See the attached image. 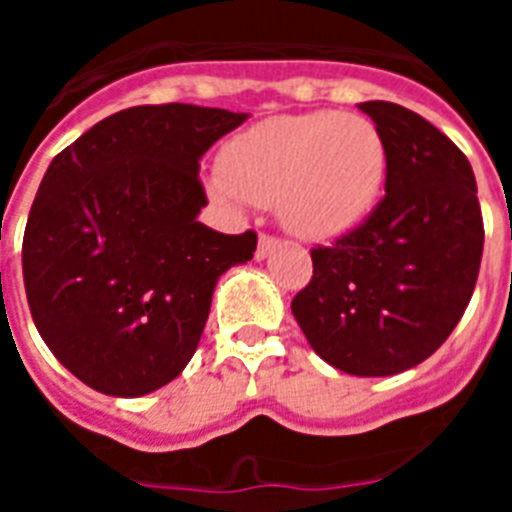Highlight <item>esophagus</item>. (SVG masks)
Wrapping results in <instances>:
<instances>
[{
	"label": "esophagus",
	"mask_w": 512,
	"mask_h": 512,
	"mask_svg": "<svg viewBox=\"0 0 512 512\" xmlns=\"http://www.w3.org/2000/svg\"><path fill=\"white\" fill-rule=\"evenodd\" d=\"M279 238H274V235H261L259 238V248H256V259H266V256H269V253H274L279 248Z\"/></svg>",
	"instance_id": "1"
}]
</instances>
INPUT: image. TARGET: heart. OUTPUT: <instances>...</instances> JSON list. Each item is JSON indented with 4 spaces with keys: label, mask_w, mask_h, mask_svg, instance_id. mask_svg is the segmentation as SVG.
Returning <instances> with one entry per match:
<instances>
[{
    "label": "heart",
    "mask_w": 512,
    "mask_h": 512,
    "mask_svg": "<svg viewBox=\"0 0 512 512\" xmlns=\"http://www.w3.org/2000/svg\"><path fill=\"white\" fill-rule=\"evenodd\" d=\"M387 166V143L366 117H271L223 148L212 194L230 205H277L289 233L328 241L364 223L382 194Z\"/></svg>",
    "instance_id": "obj_1"
}]
</instances>
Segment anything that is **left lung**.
<instances>
[{
	"mask_svg": "<svg viewBox=\"0 0 512 512\" xmlns=\"http://www.w3.org/2000/svg\"><path fill=\"white\" fill-rule=\"evenodd\" d=\"M390 153L384 197L359 228L312 248L292 312L312 351L354 377L436 354L477 284L485 225L467 156L418 112L364 102Z\"/></svg>",
	"mask_w": 512,
	"mask_h": 512,
	"instance_id": "obj_1",
	"label": "left lung"
}]
</instances>
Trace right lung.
<instances>
[{"instance_id": "right-lung-1", "label": "right lung", "mask_w": 512, "mask_h": 512, "mask_svg": "<svg viewBox=\"0 0 512 512\" xmlns=\"http://www.w3.org/2000/svg\"><path fill=\"white\" fill-rule=\"evenodd\" d=\"M246 117L140 104L104 117L45 171L22 238L27 305L45 346L92 390L140 397L179 377L220 274L253 259V230L197 220L200 158Z\"/></svg>"}]
</instances>
